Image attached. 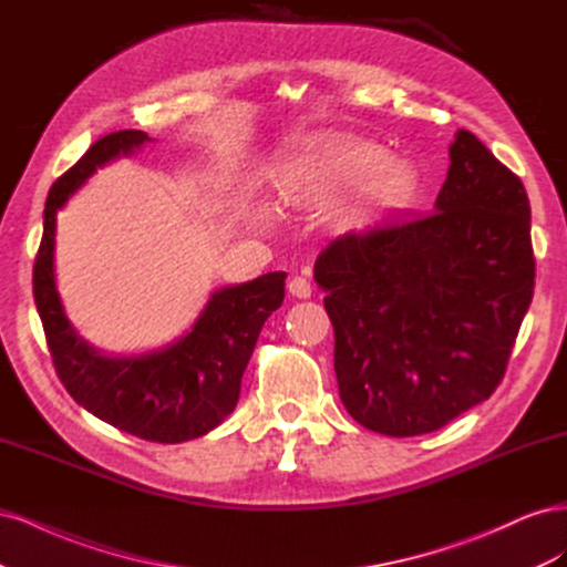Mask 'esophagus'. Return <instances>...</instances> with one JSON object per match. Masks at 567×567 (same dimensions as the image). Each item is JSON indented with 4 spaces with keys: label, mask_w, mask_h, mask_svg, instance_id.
Here are the masks:
<instances>
[{
    "label": "esophagus",
    "mask_w": 567,
    "mask_h": 567,
    "mask_svg": "<svg viewBox=\"0 0 567 567\" xmlns=\"http://www.w3.org/2000/svg\"><path fill=\"white\" fill-rule=\"evenodd\" d=\"M288 293L293 296V298L307 300V298L312 296V286H310V281L302 279V277H293V279L288 281Z\"/></svg>",
    "instance_id": "obj_1"
}]
</instances>
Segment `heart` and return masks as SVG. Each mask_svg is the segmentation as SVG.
Returning a JSON list of instances; mask_svg holds the SVG:
<instances>
[{
    "label": "heart",
    "instance_id": "1",
    "mask_svg": "<svg viewBox=\"0 0 567 567\" xmlns=\"http://www.w3.org/2000/svg\"><path fill=\"white\" fill-rule=\"evenodd\" d=\"M373 174V186L379 192H394L411 179L409 163L388 158L373 144H333V146H300L286 161V184L290 192L296 186L319 177H364Z\"/></svg>",
    "mask_w": 567,
    "mask_h": 567
}]
</instances>
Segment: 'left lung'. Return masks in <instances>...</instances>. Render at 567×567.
Segmentation results:
<instances>
[{
  "label": "left lung",
  "mask_w": 567,
  "mask_h": 567,
  "mask_svg": "<svg viewBox=\"0 0 567 567\" xmlns=\"http://www.w3.org/2000/svg\"><path fill=\"white\" fill-rule=\"evenodd\" d=\"M336 379L373 433H433L504 379L535 288L523 182L458 130L433 213L336 236L315 262Z\"/></svg>",
  "instance_id": "obj_1"
}]
</instances>
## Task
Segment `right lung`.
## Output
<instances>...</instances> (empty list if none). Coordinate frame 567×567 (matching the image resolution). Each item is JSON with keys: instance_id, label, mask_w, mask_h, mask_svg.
<instances>
[{"instance_id": "obj_1", "label": "right lung", "mask_w": 567, "mask_h": 567, "mask_svg": "<svg viewBox=\"0 0 567 567\" xmlns=\"http://www.w3.org/2000/svg\"><path fill=\"white\" fill-rule=\"evenodd\" d=\"M151 136L120 130L99 140L49 188L32 293L51 359L71 398L96 419L148 442L177 444L210 433L241 394V379L267 317L284 302L286 271L217 288L184 336L142 354H106L65 317L56 288V215L99 167L132 156Z\"/></svg>"}]
</instances>
